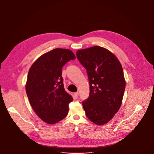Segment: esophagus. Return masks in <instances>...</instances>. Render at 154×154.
Returning <instances> with one entry per match:
<instances>
[{
	"label": "esophagus",
	"mask_w": 154,
	"mask_h": 154,
	"mask_svg": "<svg viewBox=\"0 0 154 154\" xmlns=\"http://www.w3.org/2000/svg\"><path fill=\"white\" fill-rule=\"evenodd\" d=\"M79 93H77H77H75L74 94V98H75V99H77V98L79 97Z\"/></svg>",
	"instance_id": "1"
}]
</instances>
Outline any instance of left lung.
<instances>
[{"label": "left lung", "instance_id": "8db88e82", "mask_svg": "<svg viewBox=\"0 0 154 154\" xmlns=\"http://www.w3.org/2000/svg\"><path fill=\"white\" fill-rule=\"evenodd\" d=\"M76 55L90 81L89 97L82 102L84 110L92 122L104 125L122 104L125 88L122 65L114 54L97 46L78 50Z\"/></svg>", "mask_w": 154, "mask_h": 154}]
</instances>
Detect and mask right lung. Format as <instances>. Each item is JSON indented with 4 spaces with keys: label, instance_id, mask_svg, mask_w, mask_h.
Returning <instances> with one entry per match:
<instances>
[{
    "label": "right lung",
    "instance_id": "1",
    "mask_svg": "<svg viewBox=\"0 0 154 154\" xmlns=\"http://www.w3.org/2000/svg\"><path fill=\"white\" fill-rule=\"evenodd\" d=\"M75 59L68 49H55L40 56L31 66L26 84L30 103L37 116L48 124L67 116L72 97L64 90L61 70L68 61Z\"/></svg>",
    "mask_w": 154,
    "mask_h": 154
}]
</instances>
